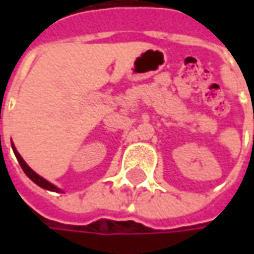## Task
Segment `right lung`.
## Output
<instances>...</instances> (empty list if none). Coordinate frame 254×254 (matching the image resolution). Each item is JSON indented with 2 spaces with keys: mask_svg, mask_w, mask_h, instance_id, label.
<instances>
[{
  "mask_svg": "<svg viewBox=\"0 0 254 254\" xmlns=\"http://www.w3.org/2000/svg\"><path fill=\"white\" fill-rule=\"evenodd\" d=\"M12 150H14L15 157H16V160L19 162V165H21V168L24 170V172L26 174V177L29 178V180H32L36 184V185H39L41 188H44V190H54V192H62V190H59L58 187H55L54 184H51V182H48V181L42 178L41 175H38L35 171H32L29 167H28V164L22 160V157L19 155V152L16 151V148L14 147V144H12Z\"/></svg>",
  "mask_w": 254,
  "mask_h": 254,
  "instance_id": "obj_1",
  "label": "right lung"
}]
</instances>
